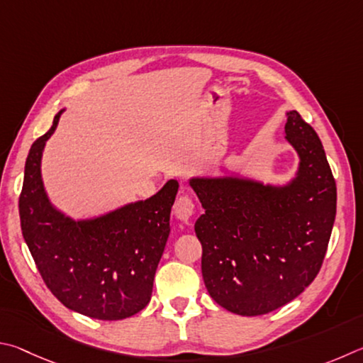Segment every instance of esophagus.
<instances>
[{
  "label": "esophagus",
  "instance_id": "1",
  "mask_svg": "<svg viewBox=\"0 0 363 363\" xmlns=\"http://www.w3.org/2000/svg\"><path fill=\"white\" fill-rule=\"evenodd\" d=\"M174 212H175V217L178 220L188 221L189 218L193 217V213H194V202H193V199L189 198L188 194H182L180 198L175 201Z\"/></svg>",
  "mask_w": 363,
  "mask_h": 363
}]
</instances>
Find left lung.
<instances>
[{"label": "left lung", "mask_w": 363, "mask_h": 363, "mask_svg": "<svg viewBox=\"0 0 363 363\" xmlns=\"http://www.w3.org/2000/svg\"><path fill=\"white\" fill-rule=\"evenodd\" d=\"M285 137L300 170L284 188L239 178H193L206 213L194 225L202 277L221 308L262 315L282 308L319 274L336 215V183L319 135L296 110Z\"/></svg>", "instance_id": "1"}]
</instances>
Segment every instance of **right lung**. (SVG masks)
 I'll list each match as a JSON object with an SVG mask.
<instances>
[{
	"mask_svg": "<svg viewBox=\"0 0 363 363\" xmlns=\"http://www.w3.org/2000/svg\"><path fill=\"white\" fill-rule=\"evenodd\" d=\"M52 127L31 145L18 213L25 242L44 284L63 306L99 320H121L151 300L156 268L167 242L178 182L150 199L101 218L73 221L49 204L41 155Z\"/></svg>",
	"mask_w": 363,
	"mask_h": 363,
	"instance_id": "right-lung-1",
	"label": "right lung"
}]
</instances>
